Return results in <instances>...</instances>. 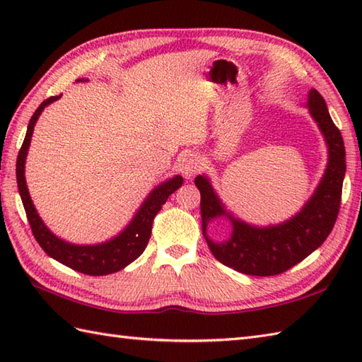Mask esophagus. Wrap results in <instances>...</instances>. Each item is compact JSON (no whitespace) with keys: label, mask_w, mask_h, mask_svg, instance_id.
Masks as SVG:
<instances>
[{"label":"esophagus","mask_w":362,"mask_h":362,"mask_svg":"<svg viewBox=\"0 0 362 362\" xmlns=\"http://www.w3.org/2000/svg\"><path fill=\"white\" fill-rule=\"evenodd\" d=\"M202 168V157L196 152H185L179 157V171L185 179H191Z\"/></svg>","instance_id":"1"}]
</instances>
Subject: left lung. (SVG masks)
Returning a JSON list of instances; mask_svg holds the SVG:
<instances>
[{
  "instance_id": "8db88e82",
  "label": "left lung",
  "mask_w": 362,
  "mask_h": 362,
  "mask_svg": "<svg viewBox=\"0 0 362 362\" xmlns=\"http://www.w3.org/2000/svg\"><path fill=\"white\" fill-rule=\"evenodd\" d=\"M306 107L324 135L328 161L324 175L313 196L294 216L275 226H253L227 210L214 191L209 175L199 174L194 183L201 191L202 233L211 253L222 264L245 275L269 276L288 271L320 247L334 227L339 213L342 183L345 177V148L339 129L329 117L325 99L311 88ZM226 217L233 233L222 242L206 235L211 220Z\"/></svg>"
}]
</instances>
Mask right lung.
I'll use <instances>...</instances> for the list:
<instances>
[{"label": "right lung", "instance_id": "right-lung-1", "mask_svg": "<svg viewBox=\"0 0 362 362\" xmlns=\"http://www.w3.org/2000/svg\"><path fill=\"white\" fill-rule=\"evenodd\" d=\"M83 81L87 82V79H78L76 82ZM60 96H51L38 105V109L34 112L33 118H30L28 124L25 141H23L17 158V183L21 202L23 206H25L26 216L30 228H33L34 238L51 258L57 259L59 263L71 267L81 274L109 275L124 269L144 252L151 238L153 218L157 216V213L161 210V206L165 205L168 197L182 187L183 177L174 175L173 179L160 183V185L153 188L148 194V197L144 199V202L141 204L140 209H138V211L134 214V218L130 219L129 224L122 228L117 236L110 238V240L99 244H73L62 240V238H59L57 235H54L51 230L46 227L42 218L38 216L33 199L29 196L25 177V163L30 146V138H33L34 126L38 117H40L42 112L45 110V107H48L54 101H57Z\"/></svg>", "mask_w": 362, "mask_h": 362}]
</instances>
